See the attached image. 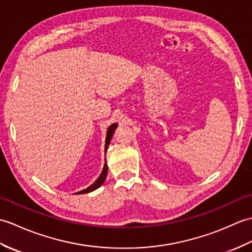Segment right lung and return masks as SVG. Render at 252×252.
<instances>
[{
  "instance_id": "obj_1",
  "label": "right lung",
  "mask_w": 252,
  "mask_h": 252,
  "mask_svg": "<svg viewBox=\"0 0 252 252\" xmlns=\"http://www.w3.org/2000/svg\"><path fill=\"white\" fill-rule=\"evenodd\" d=\"M117 127V123H114V124H112L108 127V130H107V136H105V144H104V153H107L108 148H109V144L111 142V139L112 136H113V133L116 129ZM107 173H108V165H107V160H105V163L103 165V169L101 171V175L98 177V179L96 181H94L92 186H89L88 188H86L85 189H82L80 192H76L75 194H86V193H91L94 189H97L98 188H100L103 184L105 178H107Z\"/></svg>"
}]
</instances>
